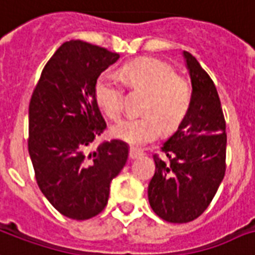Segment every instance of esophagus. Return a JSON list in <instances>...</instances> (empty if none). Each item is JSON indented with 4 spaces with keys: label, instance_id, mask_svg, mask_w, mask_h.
<instances>
[{
    "label": "esophagus",
    "instance_id": "34e87169",
    "mask_svg": "<svg viewBox=\"0 0 255 255\" xmlns=\"http://www.w3.org/2000/svg\"><path fill=\"white\" fill-rule=\"evenodd\" d=\"M141 155H143V151H140V149L133 148V147H131V148H129V158L131 159L139 158V156H141Z\"/></svg>",
    "mask_w": 255,
    "mask_h": 255
}]
</instances>
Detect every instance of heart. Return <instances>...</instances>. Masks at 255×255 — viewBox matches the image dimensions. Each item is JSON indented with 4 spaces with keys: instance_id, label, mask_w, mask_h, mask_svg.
Listing matches in <instances>:
<instances>
[{
    "instance_id": "1",
    "label": "heart",
    "mask_w": 255,
    "mask_h": 255,
    "mask_svg": "<svg viewBox=\"0 0 255 255\" xmlns=\"http://www.w3.org/2000/svg\"><path fill=\"white\" fill-rule=\"evenodd\" d=\"M122 76L129 87L149 93L141 108L144 116L128 118L115 124L111 129L115 137L132 145H144L155 140L162 128L164 132L175 131L187 118L192 104V87L187 79L176 75L172 65L159 58H136L122 67ZM93 96L108 119H120L124 91L114 76H99Z\"/></svg>"
}]
</instances>
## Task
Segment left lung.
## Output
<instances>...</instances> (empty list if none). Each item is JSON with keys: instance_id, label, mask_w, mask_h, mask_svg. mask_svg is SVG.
<instances>
[{"instance_id": "left-lung-1", "label": "left lung", "mask_w": 255, "mask_h": 255, "mask_svg": "<svg viewBox=\"0 0 255 255\" xmlns=\"http://www.w3.org/2000/svg\"><path fill=\"white\" fill-rule=\"evenodd\" d=\"M192 85L187 118L162 145L167 162L153 155L155 174L148 201L171 223H187L203 214L226 171V122L214 81L191 53L183 52Z\"/></svg>"}]
</instances>
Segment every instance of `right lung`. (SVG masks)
<instances>
[{"label": "right lung", "mask_w": 255, "mask_h": 255, "mask_svg": "<svg viewBox=\"0 0 255 255\" xmlns=\"http://www.w3.org/2000/svg\"><path fill=\"white\" fill-rule=\"evenodd\" d=\"M118 53L68 41L49 58L29 103L28 149L37 184L49 203L76 221L102 213L110 184L123 170L128 145L106 140L91 151L107 124L93 87Z\"/></svg>", "instance_id": "obj_1"}]
</instances>
